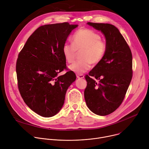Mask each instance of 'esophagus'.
Wrapping results in <instances>:
<instances>
[{
	"label": "esophagus",
	"mask_w": 149,
	"mask_h": 149,
	"mask_svg": "<svg viewBox=\"0 0 149 149\" xmlns=\"http://www.w3.org/2000/svg\"><path fill=\"white\" fill-rule=\"evenodd\" d=\"M77 77L79 79H82V78H84V75L83 74H79V75H77Z\"/></svg>",
	"instance_id": "obj_1"
}]
</instances>
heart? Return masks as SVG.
<instances>
[{
  "instance_id": "b5f03b06",
  "label": "heart",
  "mask_w": 149,
  "mask_h": 149,
  "mask_svg": "<svg viewBox=\"0 0 149 149\" xmlns=\"http://www.w3.org/2000/svg\"><path fill=\"white\" fill-rule=\"evenodd\" d=\"M72 44L65 43L62 48V53L67 62H74L77 52L81 51L80 61L75 62L70 69L76 74H81L88 71L91 64L97 65L105 56L107 44L101 39V35L87 28L77 31L72 36Z\"/></svg>"
}]
</instances>
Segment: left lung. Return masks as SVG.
Masks as SVG:
<instances>
[{
  "instance_id": "1",
  "label": "left lung",
  "mask_w": 149,
  "mask_h": 149,
  "mask_svg": "<svg viewBox=\"0 0 149 149\" xmlns=\"http://www.w3.org/2000/svg\"><path fill=\"white\" fill-rule=\"evenodd\" d=\"M87 24L104 35L107 51L101 61L85 77L87 82L85 100L93 113L107 116L119 107L129 87L133 76L132 54L115 26L92 22Z\"/></svg>"
}]
</instances>
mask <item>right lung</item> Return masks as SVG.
I'll use <instances>...</instances> for the list:
<instances>
[{
    "label": "right lung",
    "instance_id": "add662e5",
    "mask_svg": "<svg viewBox=\"0 0 149 149\" xmlns=\"http://www.w3.org/2000/svg\"><path fill=\"white\" fill-rule=\"evenodd\" d=\"M78 25L68 22L39 27L28 39L18 55L16 71L20 95L28 107L44 117L56 114L64 103L66 92L75 81L68 71L62 48Z\"/></svg>",
    "mask_w": 149,
    "mask_h": 149
}]
</instances>
